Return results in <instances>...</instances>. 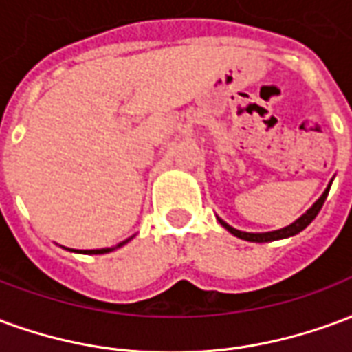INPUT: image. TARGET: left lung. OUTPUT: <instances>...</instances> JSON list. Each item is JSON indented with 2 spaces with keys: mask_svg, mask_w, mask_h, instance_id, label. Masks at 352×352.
I'll use <instances>...</instances> for the list:
<instances>
[{
  "mask_svg": "<svg viewBox=\"0 0 352 352\" xmlns=\"http://www.w3.org/2000/svg\"><path fill=\"white\" fill-rule=\"evenodd\" d=\"M330 186H332V183L328 184V188L324 190V194L315 201V206L311 207L307 213L302 214L298 221L292 222L290 226H287V228L275 230V232H265V234H249V232H239V230L232 228L230 224H226V222L221 221V219H219V222H221L224 228L228 230L230 234H234V236L239 237V239H245V241H252V243H267V241H275V239H283V237L296 236V234H300L303 228H307V226L311 224V221L317 217L318 211H320V207L324 206V199L326 196H328V192H330Z\"/></svg>",
  "mask_w": 352,
  "mask_h": 352,
  "instance_id": "8db88e82",
  "label": "left lung"
}]
</instances>
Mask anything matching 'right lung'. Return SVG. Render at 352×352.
I'll list each match as a JSON object with an SVG mask.
<instances>
[{"label": "right lung", "instance_id": "right-lung-1", "mask_svg": "<svg viewBox=\"0 0 352 352\" xmlns=\"http://www.w3.org/2000/svg\"><path fill=\"white\" fill-rule=\"evenodd\" d=\"M130 239H126V241H122V243L118 245V247H122L124 243H128ZM113 251V249H92V251H80V252H87V254H103V252H109Z\"/></svg>", "mask_w": 352, "mask_h": 352}]
</instances>
